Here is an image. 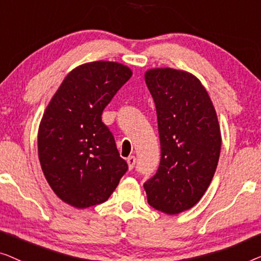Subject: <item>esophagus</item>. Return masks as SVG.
<instances>
[{"label": "esophagus", "instance_id": "esophagus-1", "mask_svg": "<svg viewBox=\"0 0 261 261\" xmlns=\"http://www.w3.org/2000/svg\"><path fill=\"white\" fill-rule=\"evenodd\" d=\"M126 162H127V166H129V169H130V170H132V169L135 168V164H136V159H135V156H130V157H127Z\"/></svg>", "mask_w": 261, "mask_h": 261}]
</instances>
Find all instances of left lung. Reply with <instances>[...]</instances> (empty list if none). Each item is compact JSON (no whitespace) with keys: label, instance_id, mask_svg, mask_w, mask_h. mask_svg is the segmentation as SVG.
<instances>
[{"label":"left lung","instance_id":"1","mask_svg":"<svg viewBox=\"0 0 261 261\" xmlns=\"http://www.w3.org/2000/svg\"><path fill=\"white\" fill-rule=\"evenodd\" d=\"M144 76L161 142L160 167L144 189L152 208L175 215L194 207L211 185L221 150L219 120L208 92L192 73L152 68Z\"/></svg>","mask_w":261,"mask_h":261}]
</instances>
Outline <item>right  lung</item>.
I'll return each mask as SVG.
<instances>
[{"label":"right lung","instance_id":"1","mask_svg":"<svg viewBox=\"0 0 261 261\" xmlns=\"http://www.w3.org/2000/svg\"><path fill=\"white\" fill-rule=\"evenodd\" d=\"M131 75L118 62L80 65L68 73L43 113L40 164L53 192L72 207L105 202L127 170L101 113Z\"/></svg>","mask_w":261,"mask_h":261}]
</instances>
